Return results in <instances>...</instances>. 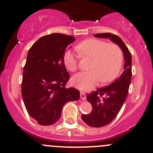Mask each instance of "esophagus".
Listing matches in <instances>:
<instances>
[{
    "instance_id": "1",
    "label": "esophagus",
    "mask_w": 153,
    "mask_h": 153,
    "mask_svg": "<svg viewBox=\"0 0 153 153\" xmlns=\"http://www.w3.org/2000/svg\"><path fill=\"white\" fill-rule=\"evenodd\" d=\"M80 99L82 100H85L86 99V96H85V94L83 92H80Z\"/></svg>"
}]
</instances>
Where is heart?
I'll return each instance as SVG.
<instances>
[{
  "instance_id": "obj_1",
  "label": "heart",
  "mask_w": 153,
  "mask_h": 153,
  "mask_svg": "<svg viewBox=\"0 0 153 153\" xmlns=\"http://www.w3.org/2000/svg\"><path fill=\"white\" fill-rule=\"evenodd\" d=\"M79 54L92 59L89 72L80 73L71 79L73 86L82 91H89L101 80L108 82L119 74L123 63V53L115 44H108L102 40L89 39L76 46ZM65 66L71 72L78 69V58L71 50H67L63 57Z\"/></svg>"
}]
</instances>
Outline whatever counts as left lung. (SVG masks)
Masks as SVG:
<instances>
[{"label": "left lung", "instance_id": "8db88e82", "mask_svg": "<svg viewBox=\"0 0 153 153\" xmlns=\"http://www.w3.org/2000/svg\"><path fill=\"white\" fill-rule=\"evenodd\" d=\"M94 36L109 39L120 47L124 57V71L121 76L111 85L97 89L86 96L93 108L89 114H82V121L90 127H101L114 120L127 99L131 79V55L122 39L117 35L102 33L94 34Z\"/></svg>", "mask_w": 153, "mask_h": 153}]
</instances>
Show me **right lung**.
Wrapping results in <instances>:
<instances>
[{
  "label": "right lung",
  "instance_id": "right-lung-1",
  "mask_svg": "<svg viewBox=\"0 0 153 153\" xmlns=\"http://www.w3.org/2000/svg\"><path fill=\"white\" fill-rule=\"evenodd\" d=\"M75 39L54 33L42 36L29 49L23 71L22 94L30 117L43 126L59 120L63 106L77 101L80 92L66 88L70 75L63 57Z\"/></svg>",
  "mask_w": 153,
  "mask_h": 153
}]
</instances>
